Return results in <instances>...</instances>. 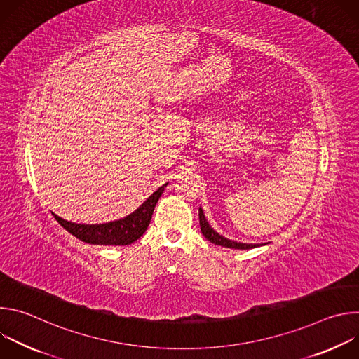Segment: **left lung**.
Segmentation results:
<instances>
[{"label": "left lung", "mask_w": 359, "mask_h": 359, "mask_svg": "<svg viewBox=\"0 0 359 359\" xmlns=\"http://www.w3.org/2000/svg\"><path fill=\"white\" fill-rule=\"evenodd\" d=\"M198 220H200V230L203 233V236L206 237L209 241H212L213 244H219L227 248H237V250H247V248H252L257 247L255 244H245V243H237L234 240H229L226 237H222L220 234H217L208 223L206 217L203 215V210L198 209Z\"/></svg>", "instance_id": "obj_1"}]
</instances>
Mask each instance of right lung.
Returning a JSON list of instances; mask_svg holds the SVG:
<instances>
[{
    "mask_svg": "<svg viewBox=\"0 0 359 359\" xmlns=\"http://www.w3.org/2000/svg\"><path fill=\"white\" fill-rule=\"evenodd\" d=\"M165 186L166 184L161 186L130 216L108 224H76L67 222L54 213L53 215L55 220L67 231H69L72 236L85 243L105 245H126L140 238V236H143V233L149 227L153 210H155L156 203L165 190Z\"/></svg>",
    "mask_w": 359,
    "mask_h": 359,
    "instance_id": "right-lung-1",
    "label": "right lung"
}]
</instances>
